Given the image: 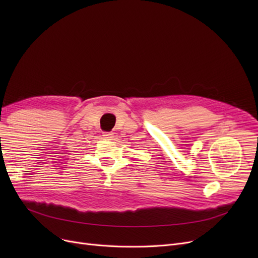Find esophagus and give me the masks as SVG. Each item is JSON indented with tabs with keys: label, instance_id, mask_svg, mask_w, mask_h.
I'll use <instances>...</instances> for the list:
<instances>
[{
	"label": "esophagus",
	"instance_id": "1",
	"mask_svg": "<svg viewBox=\"0 0 258 258\" xmlns=\"http://www.w3.org/2000/svg\"><path fill=\"white\" fill-rule=\"evenodd\" d=\"M103 137H104V139L111 140V139H113V138H114V134H113V132H104V134H103Z\"/></svg>",
	"mask_w": 258,
	"mask_h": 258
}]
</instances>
